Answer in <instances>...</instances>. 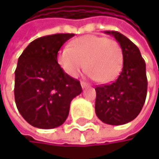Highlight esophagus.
I'll list each match as a JSON object with an SVG mask.
<instances>
[{"instance_id":"obj_1","label":"esophagus","mask_w":159,"mask_h":159,"mask_svg":"<svg viewBox=\"0 0 159 159\" xmlns=\"http://www.w3.org/2000/svg\"><path fill=\"white\" fill-rule=\"evenodd\" d=\"M81 86H82L83 89L84 88H86V87H89V85L86 83H84V82H81Z\"/></svg>"}]
</instances>
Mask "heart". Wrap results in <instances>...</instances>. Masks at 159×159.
Segmentation results:
<instances>
[{
	"mask_svg": "<svg viewBox=\"0 0 159 159\" xmlns=\"http://www.w3.org/2000/svg\"><path fill=\"white\" fill-rule=\"evenodd\" d=\"M122 62L123 54L119 42L94 35L76 39L58 54V63L69 76L77 77L84 67L87 76L99 83L115 79Z\"/></svg>",
	"mask_w": 159,
	"mask_h": 159,
	"instance_id": "obj_1",
	"label": "heart"
}]
</instances>
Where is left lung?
<instances>
[{"mask_svg": "<svg viewBox=\"0 0 159 159\" xmlns=\"http://www.w3.org/2000/svg\"><path fill=\"white\" fill-rule=\"evenodd\" d=\"M115 38L122 49L123 67L110 84L97 86L95 111L98 119L110 125H122L134 120L143 108L147 78L141 52L129 39L117 31H104Z\"/></svg>", "mask_w": 159, "mask_h": 159, "instance_id": "8db88e82", "label": "left lung"}]
</instances>
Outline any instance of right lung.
<instances>
[{"label": "right lung", "mask_w": 159, "mask_h": 159, "mask_svg": "<svg viewBox=\"0 0 159 159\" xmlns=\"http://www.w3.org/2000/svg\"><path fill=\"white\" fill-rule=\"evenodd\" d=\"M75 34H55L32 41L21 54L15 75L17 110L32 126L53 129L67 119L71 101L81 94L78 80L63 72L57 56Z\"/></svg>", "instance_id": "obj_1"}]
</instances>
